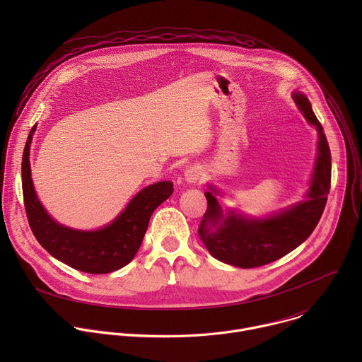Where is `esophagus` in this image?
Wrapping results in <instances>:
<instances>
[{"label": "esophagus", "mask_w": 362, "mask_h": 362, "mask_svg": "<svg viewBox=\"0 0 362 362\" xmlns=\"http://www.w3.org/2000/svg\"><path fill=\"white\" fill-rule=\"evenodd\" d=\"M183 176H185V180H186L187 183H196V182H199L200 177H202V169H200L199 166H196V165L189 166V168L185 170Z\"/></svg>", "instance_id": "esophagus-1"}]
</instances>
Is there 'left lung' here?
I'll use <instances>...</instances> for the list:
<instances>
[{
    "label": "left lung",
    "mask_w": 362,
    "mask_h": 362,
    "mask_svg": "<svg viewBox=\"0 0 362 362\" xmlns=\"http://www.w3.org/2000/svg\"><path fill=\"white\" fill-rule=\"evenodd\" d=\"M292 98L305 120L318 132L317 160L305 200L272 215L252 218L235 209L223 212L218 200L222 192L208 185L209 192H204L208 209L199 236L209 253L223 264L243 269L271 264L305 242L322 216L331 187L329 146L308 97L293 91Z\"/></svg>",
    "instance_id": "left-lung-1"
}]
</instances>
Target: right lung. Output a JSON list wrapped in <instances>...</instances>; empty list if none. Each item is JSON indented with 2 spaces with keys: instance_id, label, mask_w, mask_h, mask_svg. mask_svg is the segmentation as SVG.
Masks as SVG:
<instances>
[{
  "instance_id": "obj_1",
  "label": "right lung",
  "mask_w": 362,
  "mask_h": 362,
  "mask_svg": "<svg viewBox=\"0 0 362 362\" xmlns=\"http://www.w3.org/2000/svg\"><path fill=\"white\" fill-rule=\"evenodd\" d=\"M33 126L23 153V194L30 228L38 243L56 259L87 274H110L132 262L154 209L173 193L172 182H158L141 189L109 225L95 230H78L51 218L37 197L30 166Z\"/></svg>"
}]
</instances>
